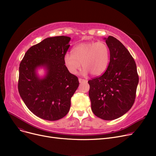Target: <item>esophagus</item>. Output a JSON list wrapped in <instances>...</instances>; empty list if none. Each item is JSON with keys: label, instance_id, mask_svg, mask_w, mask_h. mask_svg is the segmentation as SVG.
I'll return each instance as SVG.
<instances>
[{"label": "esophagus", "instance_id": "34e87169", "mask_svg": "<svg viewBox=\"0 0 156 156\" xmlns=\"http://www.w3.org/2000/svg\"><path fill=\"white\" fill-rule=\"evenodd\" d=\"M78 81H79L80 83H83V82L86 83V82H87V80H83V79H81V78H79V79H78Z\"/></svg>", "mask_w": 156, "mask_h": 156}]
</instances>
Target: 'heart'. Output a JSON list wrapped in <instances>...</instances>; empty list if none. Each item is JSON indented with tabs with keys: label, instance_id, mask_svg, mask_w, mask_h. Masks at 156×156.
Instances as JSON below:
<instances>
[{
	"label": "heart",
	"instance_id": "obj_1",
	"mask_svg": "<svg viewBox=\"0 0 156 156\" xmlns=\"http://www.w3.org/2000/svg\"><path fill=\"white\" fill-rule=\"evenodd\" d=\"M109 59V48L105 42H85L74 47L73 54H66L64 62L73 75L77 74L82 63L83 76L88 75L89 73L93 76H99L107 68Z\"/></svg>",
	"mask_w": 156,
	"mask_h": 156
}]
</instances>
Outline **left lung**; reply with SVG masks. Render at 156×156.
Segmentation results:
<instances>
[{"instance_id":"1","label":"left lung","mask_w":156,"mask_h":156,"mask_svg":"<svg viewBox=\"0 0 156 156\" xmlns=\"http://www.w3.org/2000/svg\"><path fill=\"white\" fill-rule=\"evenodd\" d=\"M110 52V61L101 76L88 81L94 114L104 120L124 115L135 102L138 76L135 62L126 48L112 36L104 38Z\"/></svg>"}]
</instances>
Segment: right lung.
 Listing matches in <instances>:
<instances>
[{"label":"right lung","instance_id":"add662e5","mask_svg":"<svg viewBox=\"0 0 156 156\" xmlns=\"http://www.w3.org/2000/svg\"><path fill=\"white\" fill-rule=\"evenodd\" d=\"M70 40L66 36L47 38L31 47L20 63V95L28 109L43 119L56 121L66 115L79 86L78 78L64 62ZM40 68L45 70L42 77L37 74Z\"/></svg>","mask_w":156,"mask_h":156}]
</instances>
